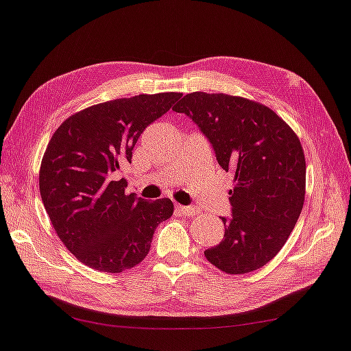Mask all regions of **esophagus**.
<instances>
[{"label": "esophagus", "mask_w": 351, "mask_h": 351, "mask_svg": "<svg viewBox=\"0 0 351 351\" xmlns=\"http://www.w3.org/2000/svg\"><path fill=\"white\" fill-rule=\"evenodd\" d=\"M176 211L180 213V215H184V216H193L196 215V210L191 208V207H184V205H176Z\"/></svg>", "instance_id": "1"}]
</instances>
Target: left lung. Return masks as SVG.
<instances>
[{"instance_id":"8db88e82","label":"left lung","mask_w":351,"mask_h":351,"mask_svg":"<svg viewBox=\"0 0 351 351\" xmlns=\"http://www.w3.org/2000/svg\"><path fill=\"white\" fill-rule=\"evenodd\" d=\"M201 128L217 162L234 175L232 217L204 254L226 274H248L283 248L303 210L306 158L298 135L263 103L223 93H190L173 108Z\"/></svg>"}]
</instances>
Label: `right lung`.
I'll return each instance as SVG.
<instances>
[{
	"label": "right lung",
	"instance_id": "add662e5",
	"mask_svg": "<svg viewBox=\"0 0 351 351\" xmlns=\"http://www.w3.org/2000/svg\"><path fill=\"white\" fill-rule=\"evenodd\" d=\"M181 93L115 99L73 114L48 141L39 190L54 231L79 262L120 274L147 256L158 223L173 215L169 197L128 195L114 173L132 161L143 130L166 114Z\"/></svg>",
	"mask_w": 351,
	"mask_h": 351
}]
</instances>
